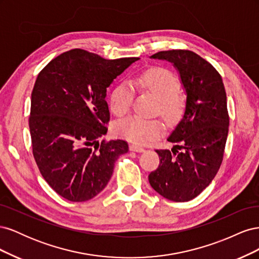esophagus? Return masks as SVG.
<instances>
[{"label":"esophagus","instance_id":"esophagus-1","mask_svg":"<svg viewBox=\"0 0 259 259\" xmlns=\"http://www.w3.org/2000/svg\"><path fill=\"white\" fill-rule=\"evenodd\" d=\"M130 150H131V151H135V152H144L145 149H144L142 146L131 145V146H130Z\"/></svg>","mask_w":259,"mask_h":259}]
</instances>
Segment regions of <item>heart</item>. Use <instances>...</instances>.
Returning <instances> with one entry per match:
<instances>
[{"label": "heart", "instance_id": "1", "mask_svg": "<svg viewBox=\"0 0 259 259\" xmlns=\"http://www.w3.org/2000/svg\"><path fill=\"white\" fill-rule=\"evenodd\" d=\"M135 83L158 98V111L168 122H174L183 115L186 100L178 94L179 82L167 69L155 67L146 70ZM134 99V90L128 83H122L113 90L110 109L116 116H123L130 110ZM164 125L159 119H144L137 115L125 117L117 122L113 132L116 136L135 144H146L159 137Z\"/></svg>", "mask_w": 259, "mask_h": 259}]
</instances>
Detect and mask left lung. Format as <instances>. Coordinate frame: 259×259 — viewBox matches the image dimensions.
<instances>
[{
	"label": "left lung",
	"instance_id": "left-lung-1",
	"mask_svg": "<svg viewBox=\"0 0 259 259\" xmlns=\"http://www.w3.org/2000/svg\"><path fill=\"white\" fill-rule=\"evenodd\" d=\"M151 58L174 65L187 100L183 119L167 138L176 145L171 150H155L160 165L149 174V183L167 200L190 201L222 165L229 127L225 86L217 70L191 51H163Z\"/></svg>",
	"mask_w": 259,
	"mask_h": 259
}]
</instances>
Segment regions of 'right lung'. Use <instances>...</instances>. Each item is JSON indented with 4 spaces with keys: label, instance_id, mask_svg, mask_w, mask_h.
<instances>
[{
    "label": "right lung",
    "instance_id": "obj_1",
    "mask_svg": "<svg viewBox=\"0 0 259 259\" xmlns=\"http://www.w3.org/2000/svg\"><path fill=\"white\" fill-rule=\"evenodd\" d=\"M138 59L109 60L74 49L38 73L29 116L32 152L43 178L62 198L93 199L109 183L117 158L128 151L125 140L98 138L110 120L107 89Z\"/></svg>",
    "mask_w": 259,
    "mask_h": 259
}]
</instances>
